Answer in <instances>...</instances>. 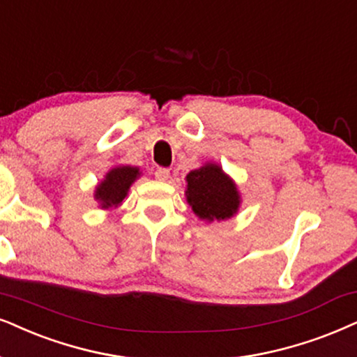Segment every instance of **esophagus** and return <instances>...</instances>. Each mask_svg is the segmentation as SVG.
<instances>
[{"instance_id":"34e87169","label":"esophagus","mask_w":357,"mask_h":357,"mask_svg":"<svg viewBox=\"0 0 357 357\" xmlns=\"http://www.w3.org/2000/svg\"><path fill=\"white\" fill-rule=\"evenodd\" d=\"M155 178L160 179V181H166L169 178V169L168 168H156Z\"/></svg>"}]
</instances>
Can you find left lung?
I'll use <instances>...</instances> for the list:
<instances>
[{
    "label": "left lung",
    "instance_id": "1",
    "mask_svg": "<svg viewBox=\"0 0 357 357\" xmlns=\"http://www.w3.org/2000/svg\"><path fill=\"white\" fill-rule=\"evenodd\" d=\"M188 202L194 214L207 220L232 218L241 199L236 184L215 165H206L186 176Z\"/></svg>",
    "mask_w": 357,
    "mask_h": 357
}]
</instances>
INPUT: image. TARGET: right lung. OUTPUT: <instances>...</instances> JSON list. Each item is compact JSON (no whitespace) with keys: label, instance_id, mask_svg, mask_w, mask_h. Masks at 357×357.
I'll list each match as a JSON object with an SVG mask.
<instances>
[{"label":"right lung","instance_id":"1","mask_svg":"<svg viewBox=\"0 0 357 357\" xmlns=\"http://www.w3.org/2000/svg\"><path fill=\"white\" fill-rule=\"evenodd\" d=\"M138 174V168H132V166H120V168L112 169L96 192V197L102 202V207L119 206L125 199L126 192Z\"/></svg>","mask_w":357,"mask_h":357}]
</instances>
